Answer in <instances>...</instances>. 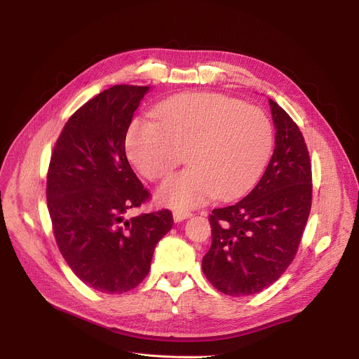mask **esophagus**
<instances>
[{
  "instance_id": "esophagus-1",
  "label": "esophagus",
  "mask_w": 359,
  "mask_h": 359,
  "mask_svg": "<svg viewBox=\"0 0 359 359\" xmlns=\"http://www.w3.org/2000/svg\"><path fill=\"white\" fill-rule=\"evenodd\" d=\"M191 217H192V214L187 212V211H175L173 212V218H175L176 222H180V221L187 219V218H191Z\"/></svg>"
}]
</instances>
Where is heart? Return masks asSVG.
<instances>
[{"label":"heart","instance_id":"obj_1","mask_svg":"<svg viewBox=\"0 0 359 359\" xmlns=\"http://www.w3.org/2000/svg\"><path fill=\"white\" fill-rule=\"evenodd\" d=\"M158 118L130 123L126 148L147 179L176 168L187 153L191 167L170 176L157 191L161 205L179 211L218 196L246 194L265 168L273 144L266 113L256 106L214 93L182 94L156 109Z\"/></svg>","mask_w":359,"mask_h":359}]
</instances>
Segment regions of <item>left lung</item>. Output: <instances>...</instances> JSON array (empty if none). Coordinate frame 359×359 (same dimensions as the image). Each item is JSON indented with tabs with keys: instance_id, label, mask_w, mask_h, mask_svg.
Returning a JSON list of instances; mask_svg holds the SVG:
<instances>
[{
	"instance_id": "8db88e82",
	"label": "left lung",
	"mask_w": 359,
	"mask_h": 359,
	"mask_svg": "<svg viewBox=\"0 0 359 359\" xmlns=\"http://www.w3.org/2000/svg\"><path fill=\"white\" fill-rule=\"evenodd\" d=\"M275 125L272 158L255 189L210 215L212 244L202 271L231 297L263 291L294 260L311 210V163L297 123L269 99Z\"/></svg>"
}]
</instances>
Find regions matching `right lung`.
Segmentation results:
<instances>
[{
	"label": "right lung",
	"mask_w": 359,
	"mask_h": 359,
	"mask_svg": "<svg viewBox=\"0 0 359 359\" xmlns=\"http://www.w3.org/2000/svg\"><path fill=\"white\" fill-rule=\"evenodd\" d=\"M148 90L118 84L83 104L65 123L48 168L60 252L86 285L106 294L140 285L156 244L173 227L168 210L125 218L149 199L125 153L128 128Z\"/></svg>",
	"instance_id": "1"
}]
</instances>
